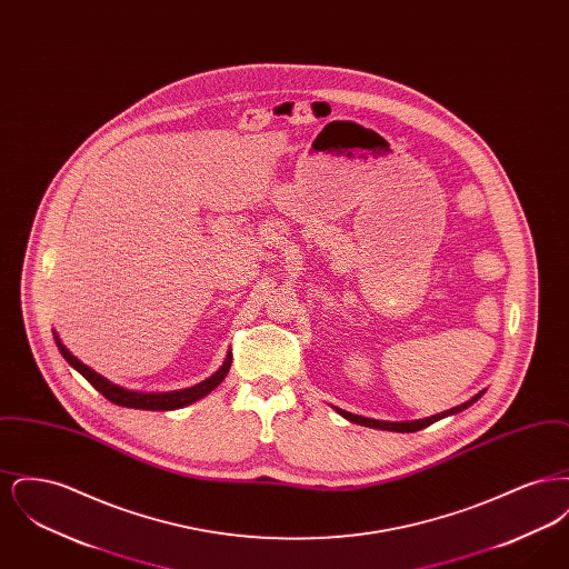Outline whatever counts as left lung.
I'll return each mask as SVG.
<instances>
[{"mask_svg": "<svg viewBox=\"0 0 569 569\" xmlns=\"http://www.w3.org/2000/svg\"><path fill=\"white\" fill-rule=\"evenodd\" d=\"M485 392H480V395H476L471 401H467V403H462L459 407H452V409H448V411H441V413H437V416H431V418H425V420H413V422H381V420H371V418H362V416H356V413H350V411H343V409H339V407H335L343 418H348L350 422H356V425H362V427H371V429H381V431H397V433H413V431H420V429H425V427H431L433 422L437 420H441V418H446V416H452V413H459L462 409H467L469 406H473L480 397H482Z\"/></svg>", "mask_w": 569, "mask_h": 569, "instance_id": "1", "label": "left lung"}]
</instances>
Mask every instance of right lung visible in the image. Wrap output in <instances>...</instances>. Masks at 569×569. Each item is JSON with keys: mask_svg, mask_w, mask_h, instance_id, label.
<instances>
[{"mask_svg": "<svg viewBox=\"0 0 569 569\" xmlns=\"http://www.w3.org/2000/svg\"><path fill=\"white\" fill-rule=\"evenodd\" d=\"M54 343L59 348L61 356L81 373L82 378L87 379L100 395H104L110 403L121 407H134V409H156V411H168V409H179V407L190 406L193 401L202 399L204 395H209L217 383H221V379L228 376L230 362H232V352L226 356V362L221 365V369L213 373L211 378L186 388V390H174V392H162V395H142V392H134V390H126L117 383H110L109 379L98 376L96 371H91L87 365H82L77 356L68 352V348L59 341V337L54 335Z\"/></svg>", "mask_w": 569, "mask_h": 569, "instance_id": "add662e5", "label": "right lung"}]
</instances>
